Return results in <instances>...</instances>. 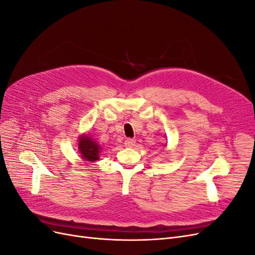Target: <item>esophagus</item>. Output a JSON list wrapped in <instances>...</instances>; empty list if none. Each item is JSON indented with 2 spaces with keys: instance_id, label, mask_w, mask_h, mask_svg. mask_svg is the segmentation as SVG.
I'll use <instances>...</instances> for the list:
<instances>
[{
  "instance_id": "esophagus-1",
  "label": "esophagus",
  "mask_w": 255,
  "mask_h": 255,
  "mask_svg": "<svg viewBox=\"0 0 255 255\" xmlns=\"http://www.w3.org/2000/svg\"><path fill=\"white\" fill-rule=\"evenodd\" d=\"M134 144H135V140L134 139H130V138H128V139H127L125 141V145L128 146V148H132Z\"/></svg>"
}]
</instances>
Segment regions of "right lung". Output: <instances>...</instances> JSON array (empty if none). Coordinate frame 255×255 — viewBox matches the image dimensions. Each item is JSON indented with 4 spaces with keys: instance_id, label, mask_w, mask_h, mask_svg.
Wrapping results in <instances>:
<instances>
[{
    "instance_id": "1",
    "label": "right lung",
    "mask_w": 255,
    "mask_h": 255,
    "mask_svg": "<svg viewBox=\"0 0 255 255\" xmlns=\"http://www.w3.org/2000/svg\"><path fill=\"white\" fill-rule=\"evenodd\" d=\"M78 148L80 155L83 159L94 163L100 159V153H101V146L92 138L91 135L83 133L79 136Z\"/></svg>"
}]
</instances>
